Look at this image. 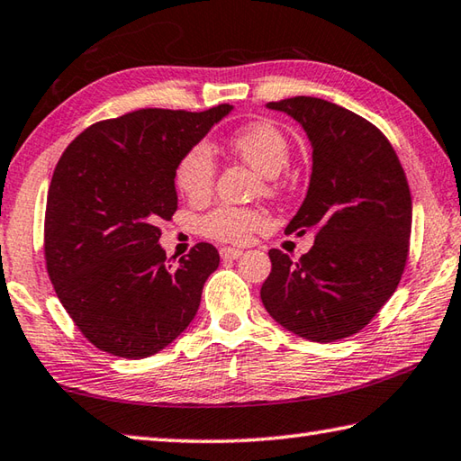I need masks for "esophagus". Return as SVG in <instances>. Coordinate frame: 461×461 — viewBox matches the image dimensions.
<instances>
[{
  "instance_id": "1",
  "label": "esophagus",
  "mask_w": 461,
  "mask_h": 461,
  "mask_svg": "<svg viewBox=\"0 0 461 461\" xmlns=\"http://www.w3.org/2000/svg\"><path fill=\"white\" fill-rule=\"evenodd\" d=\"M220 256H221L223 259H238V258L243 256V251H241V249H236V248H221V249H220Z\"/></svg>"
}]
</instances>
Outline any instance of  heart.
Here are the masks:
<instances>
[{"label": "heart", "instance_id": "1", "mask_svg": "<svg viewBox=\"0 0 461 461\" xmlns=\"http://www.w3.org/2000/svg\"><path fill=\"white\" fill-rule=\"evenodd\" d=\"M230 149L267 177L269 192H277L279 184L276 176L285 169L292 158V141L282 128L272 122L249 123L231 135ZM215 177H218V164L212 146L205 141L194 143L176 166V185L195 203L210 200ZM267 228L269 218L266 212L240 205H218L200 221L203 236L221 243H248L258 231Z\"/></svg>", "mask_w": 461, "mask_h": 461}]
</instances>
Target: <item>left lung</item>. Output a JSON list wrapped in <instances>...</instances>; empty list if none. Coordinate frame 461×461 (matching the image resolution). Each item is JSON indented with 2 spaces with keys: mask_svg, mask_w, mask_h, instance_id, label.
Instances as JSON below:
<instances>
[{
  "mask_svg": "<svg viewBox=\"0 0 461 461\" xmlns=\"http://www.w3.org/2000/svg\"><path fill=\"white\" fill-rule=\"evenodd\" d=\"M267 107L308 131V195L287 233L313 231L300 259L269 249L267 313L300 338L336 341L364 330L398 287L410 256L411 194L390 140L362 115L297 95Z\"/></svg>",
  "mask_w": 461,
  "mask_h": 461,
  "instance_id": "1",
  "label": "left lung"
}]
</instances>
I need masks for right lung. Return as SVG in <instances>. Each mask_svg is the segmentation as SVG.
<instances>
[{
  "label": "right lung",
  "instance_id": "right-lung-1",
  "mask_svg": "<svg viewBox=\"0 0 461 461\" xmlns=\"http://www.w3.org/2000/svg\"><path fill=\"white\" fill-rule=\"evenodd\" d=\"M230 110L146 107L89 125L61 153L45 205V267L97 349L148 357L194 320L220 254L200 241L174 264L158 243L159 223L177 210L179 158Z\"/></svg>",
  "mask_w": 461,
  "mask_h": 461
}]
</instances>
